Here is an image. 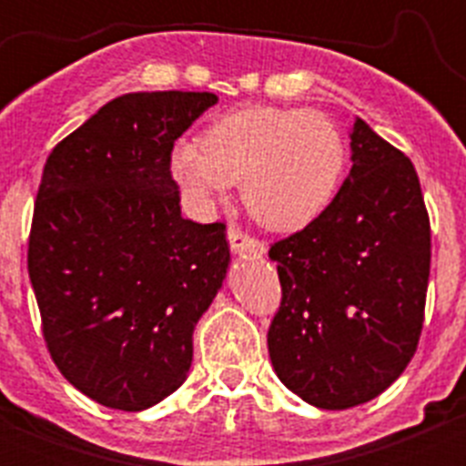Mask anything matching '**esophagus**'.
<instances>
[{"label":"esophagus","instance_id":"1","mask_svg":"<svg viewBox=\"0 0 466 466\" xmlns=\"http://www.w3.org/2000/svg\"><path fill=\"white\" fill-rule=\"evenodd\" d=\"M228 241L234 252H252V255H261V252L266 250L261 241H257V238H252L250 234H246L238 228L228 229Z\"/></svg>","mask_w":466,"mask_h":466}]
</instances>
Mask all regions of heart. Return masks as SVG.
<instances>
[{
  "mask_svg": "<svg viewBox=\"0 0 466 466\" xmlns=\"http://www.w3.org/2000/svg\"><path fill=\"white\" fill-rule=\"evenodd\" d=\"M345 144L327 115L304 107L248 106L216 119L203 146L180 142L171 171L194 205L241 182L243 203L277 232L307 228L331 203Z\"/></svg>",
  "mask_w": 466,
  "mask_h": 466,
  "instance_id": "1",
  "label": "heart"
}]
</instances>
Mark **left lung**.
<instances>
[{
  "label": "left lung",
  "mask_w": 466,
  "mask_h": 466,
  "mask_svg": "<svg viewBox=\"0 0 466 466\" xmlns=\"http://www.w3.org/2000/svg\"><path fill=\"white\" fill-rule=\"evenodd\" d=\"M351 171L316 220L272 243L281 307L268 351L281 383L324 410L379 397L417 351L431 223L410 159L356 116Z\"/></svg>",
  "instance_id": "left-lung-1"
}]
</instances>
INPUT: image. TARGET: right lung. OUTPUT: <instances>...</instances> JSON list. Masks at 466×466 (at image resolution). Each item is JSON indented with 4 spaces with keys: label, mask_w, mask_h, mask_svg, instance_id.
Returning a JSON list of instances; mask_svg holds the SVG:
<instances>
[{
    "label": "right lung",
    "mask_w": 466,
    "mask_h": 466,
    "mask_svg": "<svg viewBox=\"0 0 466 466\" xmlns=\"http://www.w3.org/2000/svg\"><path fill=\"white\" fill-rule=\"evenodd\" d=\"M211 92L112 98L46 157L29 277L60 374L96 403L137 412L176 392L194 329L223 286V223L182 218L176 139Z\"/></svg>",
    "instance_id": "right-lung-1"
}]
</instances>
